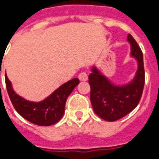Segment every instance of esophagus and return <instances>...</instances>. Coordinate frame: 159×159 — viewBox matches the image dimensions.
I'll return each instance as SVG.
<instances>
[{"mask_svg":"<svg viewBox=\"0 0 159 159\" xmlns=\"http://www.w3.org/2000/svg\"><path fill=\"white\" fill-rule=\"evenodd\" d=\"M78 78H79L80 81L82 82H85L88 80V75H87L86 72H81L78 75Z\"/></svg>","mask_w":159,"mask_h":159,"instance_id":"esophagus-1","label":"esophagus"}]
</instances>
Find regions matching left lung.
Returning a JSON list of instances; mask_svg holds the SVG:
<instances>
[{
  "label": "left lung",
  "mask_w": 159,
  "mask_h": 159,
  "mask_svg": "<svg viewBox=\"0 0 159 159\" xmlns=\"http://www.w3.org/2000/svg\"><path fill=\"white\" fill-rule=\"evenodd\" d=\"M127 41L130 43V57L137 61L135 75L126 84L117 85L93 66L89 76L91 92L90 100L96 115L113 122L122 118L137 107L143 92L145 83L143 54L135 40L130 34Z\"/></svg>",
  "instance_id": "1"
}]
</instances>
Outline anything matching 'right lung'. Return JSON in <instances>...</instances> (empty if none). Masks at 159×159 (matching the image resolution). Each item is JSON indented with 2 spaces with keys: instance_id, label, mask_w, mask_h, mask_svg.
<instances>
[{
  "instance_id": "1",
  "label": "right lung",
  "mask_w": 159,
  "mask_h": 159,
  "mask_svg": "<svg viewBox=\"0 0 159 159\" xmlns=\"http://www.w3.org/2000/svg\"><path fill=\"white\" fill-rule=\"evenodd\" d=\"M78 84V78H73L62 84L43 100L34 102L16 93L12 89V83L6 76L7 90L15 110L25 119L39 126H50L62 118L66 100Z\"/></svg>"
}]
</instances>
